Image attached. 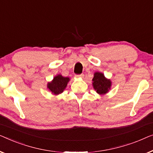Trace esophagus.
<instances>
[{"label":"esophagus","instance_id":"esophagus-1","mask_svg":"<svg viewBox=\"0 0 153 153\" xmlns=\"http://www.w3.org/2000/svg\"><path fill=\"white\" fill-rule=\"evenodd\" d=\"M84 74H80V75H77L76 76V77H81V78H83L84 77Z\"/></svg>","mask_w":153,"mask_h":153}]
</instances>
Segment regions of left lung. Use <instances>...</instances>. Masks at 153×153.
I'll list each match as a JSON object with an SVG mask.
<instances>
[{
	"mask_svg": "<svg viewBox=\"0 0 153 153\" xmlns=\"http://www.w3.org/2000/svg\"><path fill=\"white\" fill-rule=\"evenodd\" d=\"M92 81L94 89L100 95H104L110 89L111 82L110 79H107L102 73L96 72Z\"/></svg>",
	"mask_w": 153,
	"mask_h": 153,
	"instance_id": "left-lung-1",
	"label": "left lung"
}]
</instances>
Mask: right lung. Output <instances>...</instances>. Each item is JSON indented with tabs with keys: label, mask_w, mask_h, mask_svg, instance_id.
<instances>
[{
	"label": "right lung",
	"mask_w": 153,
	"mask_h": 153,
	"mask_svg": "<svg viewBox=\"0 0 153 153\" xmlns=\"http://www.w3.org/2000/svg\"><path fill=\"white\" fill-rule=\"evenodd\" d=\"M70 80V78L68 77H63L62 75H57L51 82L48 83L47 87L49 91L52 92L54 95H58L62 94L64 90L66 89L67 84Z\"/></svg>",
	"instance_id": "1"
}]
</instances>
